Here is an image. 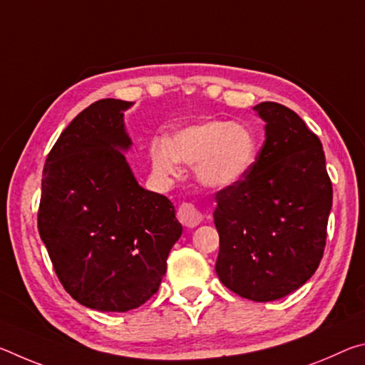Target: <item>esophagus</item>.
<instances>
[{"mask_svg":"<svg viewBox=\"0 0 365 365\" xmlns=\"http://www.w3.org/2000/svg\"><path fill=\"white\" fill-rule=\"evenodd\" d=\"M177 217L185 227L195 228L205 220V214H202L193 202H183V205L178 207Z\"/></svg>","mask_w":365,"mask_h":365,"instance_id":"esophagus-1","label":"esophagus"}]
</instances>
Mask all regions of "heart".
Returning a JSON list of instances; mask_svg holds the SVG:
<instances>
[{
	"instance_id": "obj_1",
	"label": "heart",
	"mask_w": 365,
	"mask_h": 365,
	"mask_svg": "<svg viewBox=\"0 0 365 365\" xmlns=\"http://www.w3.org/2000/svg\"><path fill=\"white\" fill-rule=\"evenodd\" d=\"M257 153L255 132L228 120H207L183 127L169 140H154L150 148L156 174L177 175L180 160L195 165L197 182L211 190H225L245 180L255 168Z\"/></svg>"
}]
</instances>
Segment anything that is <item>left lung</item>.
Segmentation results:
<instances>
[{"label":"left lung","instance_id":"8db88e82","mask_svg":"<svg viewBox=\"0 0 365 365\" xmlns=\"http://www.w3.org/2000/svg\"><path fill=\"white\" fill-rule=\"evenodd\" d=\"M265 141L250 175L215 195V272L242 298L267 302L311 279L324 256L333 190L322 143L287 106H255Z\"/></svg>","mask_w":365,"mask_h":365}]
</instances>
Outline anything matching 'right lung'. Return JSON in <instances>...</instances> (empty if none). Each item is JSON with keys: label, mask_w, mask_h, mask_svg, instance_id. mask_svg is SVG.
I'll return each instance as SVG.
<instances>
[{"label": "right lung", "mask_w": 365, "mask_h": 365, "mask_svg": "<svg viewBox=\"0 0 365 365\" xmlns=\"http://www.w3.org/2000/svg\"><path fill=\"white\" fill-rule=\"evenodd\" d=\"M133 103L100 100L83 109L49 151L38 232L73 299L127 312L158 292L182 224L164 195L140 187L125 159L123 113Z\"/></svg>", "instance_id": "right-lung-1"}]
</instances>
